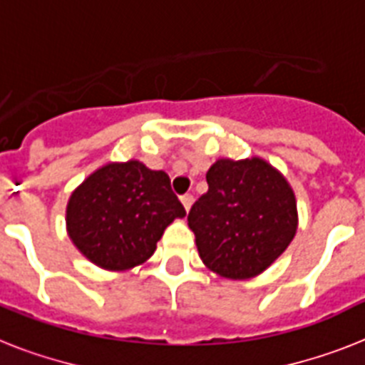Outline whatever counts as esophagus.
I'll return each mask as SVG.
<instances>
[{
    "mask_svg": "<svg viewBox=\"0 0 365 365\" xmlns=\"http://www.w3.org/2000/svg\"><path fill=\"white\" fill-rule=\"evenodd\" d=\"M180 200H182V204H183V208H185V212H189V210H191V206H192V195H182V197H180Z\"/></svg>",
    "mask_w": 365,
    "mask_h": 365,
    "instance_id": "esophagus-1",
    "label": "esophagus"
}]
</instances>
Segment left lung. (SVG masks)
<instances>
[{
	"mask_svg": "<svg viewBox=\"0 0 365 365\" xmlns=\"http://www.w3.org/2000/svg\"><path fill=\"white\" fill-rule=\"evenodd\" d=\"M208 191L187 215L200 259L229 279L264 272L289 247L298 227L292 187L260 159H219L206 174Z\"/></svg>",
	"mask_w": 365,
	"mask_h": 365,
	"instance_id": "8db88e82",
	"label": "left lung"
}]
</instances>
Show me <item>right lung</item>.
I'll return each mask as SVG.
<instances>
[{"instance_id":"right-lung-1","label":"right lung","mask_w":365,"mask_h":365,"mask_svg":"<svg viewBox=\"0 0 365 365\" xmlns=\"http://www.w3.org/2000/svg\"><path fill=\"white\" fill-rule=\"evenodd\" d=\"M176 217L185 208L167 173L140 161L108 163L71 195L67 232L93 264L121 272L146 262Z\"/></svg>"}]
</instances>
